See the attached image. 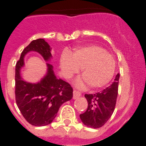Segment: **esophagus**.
Masks as SVG:
<instances>
[{
  "instance_id": "obj_1",
  "label": "esophagus",
  "mask_w": 146,
  "mask_h": 146,
  "mask_svg": "<svg viewBox=\"0 0 146 146\" xmlns=\"http://www.w3.org/2000/svg\"><path fill=\"white\" fill-rule=\"evenodd\" d=\"M81 95H82V94H81V93L79 92V91H73V99H74L79 98L80 96H81Z\"/></svg>"
}]
</instances>
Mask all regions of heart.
<instances>
[{"mask_svg": "<svg viewBox=\"0 0 146 146\" xmlns=\"http://www.w3.org/2000/svg\"><path fill=\"white\" fill-rule=\"evenodd\" d=\"M60 66L64 75L71 78L82 69L84 80L77 81V86L83 87L88 82L92 88L98 89L108 84L115 70V60L113 55L98 45L75 49L71 55L65 52L60 58Z\"/></svg>", "mask_w": 146, "mask_h": 146, "instance_id": "1", "label": "heart"}]
</instances>
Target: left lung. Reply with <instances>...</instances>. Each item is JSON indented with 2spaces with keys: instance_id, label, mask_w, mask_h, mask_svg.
Instances as JSON below:
<instances>
[{
  "instance_id": "8db88e82",
  "label": "left lung",
  "mask_w": 146,
  "mask_h": 146,
  "mask_svg": "<svg viewBox=\"0 0 146 146\" xmlns=\"http://www.w3.org/2000/svg\"><path fill=\"white\" fill-rule=\"evenodd\" d=\"M119 77L120 74H117L114 82L101 92L85 94L88 104L86 111L80 115V118L86 126L100 128L110 118L116 104Z\"/></svg>"
}]
</instances>
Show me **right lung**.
Returning <instances> with one entry per match:
<instances>
[{"label":"right lung","instance_id":"add662e5","mask_svg":"<svg viewBox=\"0 0 146 146\" xmlns=\"http://www.w3.org/2000/svg\"><path fill=\"white\" fill-rule=\"evenodd\" d=\"M34 51L45 61L52 58L51 47L43 38L33 40L22 52L15 66V99L18 108L25 119L33 126H43L52 122L61 104L73 97L70 84L55 75L53 66L47 63V74L37 83L25 81L20 74L24 57Z\"/></svg>","mask_w":146,"mask_h":146}]
</instances>
